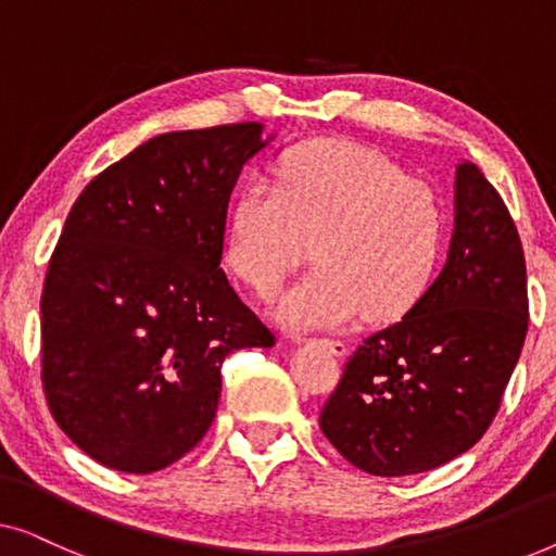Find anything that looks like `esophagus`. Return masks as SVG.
Instances as JSON below:
<instances>
[{"instance_id": "esophagus-1", "label": "esophagus", "mask_w": 556, "mask_h": 556, "mask_svg": "<svg viewBox=\"0 0 556 556\" xmlns=\"http://www.w3.org/2000/svg\"><path fill=\"white\" fill-rule=\"evenodd\" d=\"M314 341H316L318 346L329 349L333 356H344L346 354V344L341 339H314Z\"/></svg>"}]
</instances>
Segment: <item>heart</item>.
I'll return each instance as SVG.
<instances>
[{
    "label": "heart",
    "mask_w": 556,
    "mask_h": 556,
    "mask_svg": "<svg viewBox=\"0 0 556 556\" xmlns=\"http://www.w3.org/2000/svg\"><path fill=\"white\" fill-rule=\"evenodd\" d=\"M443 200L382 151L318 139L286 156L280 181L242 187L227 232V265L242 283L273 295L306 261L276 316L288 329H329L367 316L394 321L435 283L447 250Z\"/></svg>",
    "instance_id": "b5f03b06"
}]
</instances>
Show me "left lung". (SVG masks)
I'll list each match as a JSON object with an SVG mask.
<instances>
[{"label": "left lung", "mask_w": 556, "mask_h": 556, "mask_svg": "<svg viewBox=\"0 0 556 556\" xmlns=\"http://www.w3.org/2000/svg\"><path fill=\"white\" fill-rule=\"evenodd\" d=\"M527 329V261L511 212L476 164H458L445 268L402 321L349 356L318 425L371 476L443 466L489 430Z\"/></svg>", "instance_id": "1"}]
</instances>
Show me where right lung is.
I'll return each mask as SVG.
<instances>
[{"label": "right lung", "instance_id": "obj_1", "mask_svg": "<svg viewBox=\"0 0 556 556\" xmlns=\"http://www.w3.org/2000/svg\"><path fill=\"white\" fill-rule=\"evenodd\" d=\"M263 128L154 136L67 212L40 299L42 390L103 466H172L215 420L225 356L276 344L219 268L227 202Z\"/></svg>", "mask_w": 556, "mask_h": 556}]
</instances>
